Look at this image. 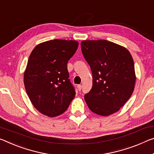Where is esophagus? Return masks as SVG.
Wrapping results in <instances>:
<instances>
[{
    "label": "esophagus",
    "mask_w": 154,
    "mask_h": 154,
    "mask_svg": "<svg viewBox=\"0 0 154 154\" xmlns=\"http://www.w3.org/2000/svg\"><path fill=\"white\" fill-rule=\"evenodd\" d=\"M82 85H78V86H77V89H78V90H79V91H80V90H82Z\"/></svg>",
    "instance_id": "1"
}]
</instances>
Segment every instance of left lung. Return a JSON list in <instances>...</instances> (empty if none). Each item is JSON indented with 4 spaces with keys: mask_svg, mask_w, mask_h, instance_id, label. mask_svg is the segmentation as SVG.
Wrapping results in <instances>:
<instances>
[{
    "mask_svg": "<svg viewBox=\"0 0 154 154\" xmlns=\"http://www.w3.org/2000/svg\"><path fill=\"white\" fill-rule=\"evenodd\" d=\"M81 47L92 73V87L85 101L94 113L111 115L133 93L136 79L133 58L124 46L106 40H83Z\"/></svg>",
    "mask_w": 154,
    "mask_h": 154,
    "instance_id": "1",
    "label": "left lung"
}]
</instances>
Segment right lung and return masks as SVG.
Listing matches in <instances>:
<instances>
[{
	"label": "right lung",
	"instance_id": "add662e5",
	"mask_svg": "<svg viewBox=\"0 0 154 154\" xmlns=\"http://www.w3.org/2000/svg\"><path fill=\"white\" fill-rule=\"evenodd\" d=\"M78 45L75 40H48L36 46L29 56L24 72V87L33 106L44 115H60L75 98L67 63Z\"/></svg>",
	"mask_w": 154,
	"mask_h": 154
}]
</instances>
